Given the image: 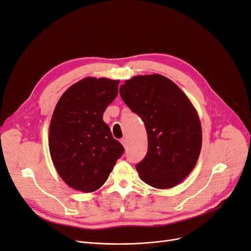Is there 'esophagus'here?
Masks as SVG:
<instances>
[{"label":"esophagus","mask_w":251,"mask_h":251,"mask_svg":"<svg viewBox=\"0 0 251 251\" xmlns=\"http://www.w3.org/2000/svg\"><path fill=\"white\" fill-rule=\"evenodd\" d=\"M121 143H122V146L126 149V148H127V146H128V140H127V138H123V139H121Z\"/></svg>","instance_id":"esophagus-1"}]
</instances>
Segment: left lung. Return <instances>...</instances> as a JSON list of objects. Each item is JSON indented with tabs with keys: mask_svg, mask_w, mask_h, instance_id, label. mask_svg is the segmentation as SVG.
Wrapping results in <instances>:
<instances>
[{
	"mask_svg": "<svg viewBox=\"0 0 251 251\" xmlns=\"http://www.w3.org/2000/svg\"><path fill=\"white\" fill-rule=\"evenodd\" d=\"M120 96L147 129L149 149L136 165L139 177L157 189L178 185L191 173L201 151V125L190 100L160 74L126 80Z\"/></svg>",
	"mask_w": 251,
	"mask_h": 251,
	"instance_id": "obj_1",
	"label": "left lung"
}]
</instances>
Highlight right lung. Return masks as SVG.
Listing matches in <instances>:
<instances>
[{
  "label": "right lung",
  "mask_w": 251,
  "mask_h": 251,
  "mask_svg": "<svg viewBox=\"0 0 251 251\" xmlns=\"http://www.w3.org/2000/svg\"><path fill=\"white\" fill-rule=\"evenodd\" d=\"M119 82L83 78L64 92L52 113L49 130L51 161L59 176L75 190L100 188L124 152L102 120L118 95Z\"/></svg>",
  "instance_id": "right-lung-1"
}]
</instances>
